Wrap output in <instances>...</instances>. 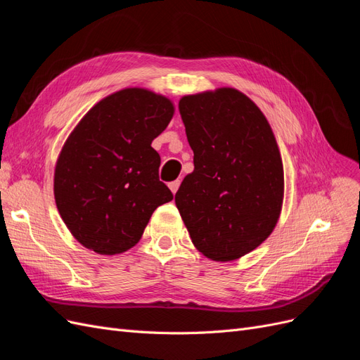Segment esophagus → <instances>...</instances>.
I'll list each match as a JSON object with an SVG mask.
<instances>
[{"mask_svg":"<svg viewBox=\"0 0 360 360\" xmlns=\"http://www.w3.org/2000/svg\"><path fill=\"white\" fill-rule=\"evenodd\" d=\"M168 186H169V189H171V192H172V193H176V192H177V189H179V186H180V180L171 181V183L168 184Z\"/></svg>","mask_w":360,"mask_h":360,"instance_id":"esophagus-1","label":"esophagus"}]
</instances>
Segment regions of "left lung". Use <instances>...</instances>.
<instances>
[{"label":"left lung","instance_id":"left-lung-1","mask_svg":"<svg viewBox=\"0 0 360 360\" xmlns=\"http://www.w3.org/2000/svg\"><path fill=\"white\" fill-rule=\"evenodd\" d=\"M193 151L176 205L191 240L213 261H234L274 233L284 202V165L266 115L231 86L183 96Z\"/></svg>","mask_w":360,"mask_h":360}]
</instances>
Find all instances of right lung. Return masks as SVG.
Listing matches in <instances>:
<instances>
[{"label":"right lung","mask_w":360,"mask_h":360,"mask_svg":"<svg viewBox=\"0 0 360 360\" xmlns=\"http://www.w3.org/2000/svg\"><path fill=\"white\" fill-rule=\"evenodd\" d=\"M169 97L127 86L103 97L68 136L53 171L61 219L84 248L123 254L143 237L151 214L172 200L159 181L151 141L169 124Z\"/></svg>","instance_id":"1"}]
</instances>
